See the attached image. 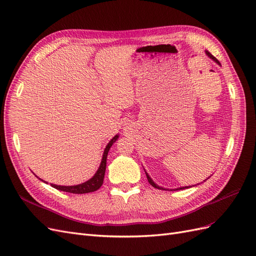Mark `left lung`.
I'll list each match as a JSON object with an SVG mask.
<instances>
[{"instance_id": "8db88e82", "label": "left lung", "mask_w": 256, "mask_h": 256, "mask_svg": "<svg viewBox=\"0 0 256 256\" xmlns=\"http://www.w3.org/2000/svg\"><path fill=\"white\" fill-rule=\"evenodd\" d=\"M205 53H206V56H208V58H210L212 60H214L216 62V64H219L220 65V62L218 60H216L214 56H212V54L210 53V52H208V51H205ZM144 171H145V170H144ZM145 174H146V177H147V180H148V182L152 186V187H154V188H157V189H162V190H168V189H164V188H162V187H159V186L157 184H154V182H152V178L150 177V175L148 174H147L146 172H145ZM187 188H190V187H188V186H186V187H180V188H177V189H173V190H184V189H187ZM170 190H171L172 191V189H170Z\"/></svg>"}]
</instances>
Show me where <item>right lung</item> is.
Here are the masks:
<instances>
[{
  "label": "right lung",
  "instance_id": "1",
  "mask_svg": "<svg viewBox=\"0 0 256 256\" xmlns=\"http://www.w3.org/2000/svg\"><path fill=\"white\" fill-rule=\"evenodd\" d=\"M118 138V134H116L112 140L108 143V145L106 146L104 154H102V162H100V166L97 170V172L95 173V175L92 176L90 180H88V182H82L80 184H76V186H60V184H51V186L53 188H56L58 190L64 191V192H69V193H76V194H82V193H90V192H94L96 190H98L100 187H102L104 184V173H106V157H108V152H109L111 146L113 145V143H115V141ZM44 182V180H42ZM48 184V182H46Z\"/></svg>",
  "mask_w": 256,
  "mask_h": 256
}]
</instances>
